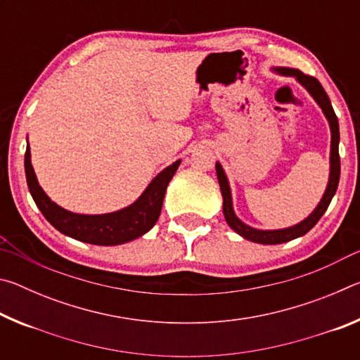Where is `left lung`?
<instances>
[{"mask_svg": "<svg viewBox=\"0 0 360 360\" xmlns=\"http://www.w3.org/2000/svg\"><path fill=\"white\" fill-rule=\"evenodd\" d=\"M273 71L279 76H288L294 77L295 81L304 87V90L313 96V100L318 103L321 111L324 112L326 119L328 122V127H330V157H328V163H330V168H328V181L326 186L324 195H322L321 202L318 206L309 212V214L295 225H290V227L285 229H276V230H262L251 227L241 221V219L235 214L233 210V200H231V188L227 174H225L222 165L216 162V174L219 186H221L224 205V217L227 221L229 227L236 231L243 238L252 243H259V245H281V243H288L290 240L300 238L304 233H308L316 224H318L319 219L324 214L326 210L330 205L335 192H337L338 181H340V155H338V144H340V127H338V119L335 115V111L332 108V103L328 100L326 90L322 89V85L316 77L303 75L302 71L295 68H273Z\"/></svg>", "mask_w": 360, "mask_h": 360, "instance_id": "obj_1", "label": "left lung"}]
</instances>
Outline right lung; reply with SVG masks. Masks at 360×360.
I'll list each match as a JSON object with an SVG mask.
<instances>
[{
  "label": "right lung",
  "mask_w": 360,
  "mask_h": 360,
  "mask_svg": "<svg viewBox=\"0 0 360 360\" xmlns=\"http://www.w3.org/2000/svg\"><path fill=\"white\" fill-rule=\"evenodd\" d=\"M179 165L181 160H176L165 169H162L135 202L125 208L106 212V214H79V212H71L58 206L42 191L32 165L30 144H27L25 152L27 184L42 216L60 233L71 236L77 241L98 246L124 245V243L133 241L148 233L158 221L167 187Z\"/></svg>",
  "instance_id": "obj_1"
}]
</instances>
